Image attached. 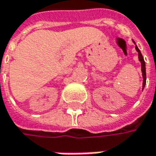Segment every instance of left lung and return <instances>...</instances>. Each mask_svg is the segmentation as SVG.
<instances>
[{"label": "left lung", "mask_w": 156, "mask_h": 156, "mask_svg": "<svg viewBox=\"0 0 156 156\" xmlns=\"http://www.w3.org/2000/svg\"><path fill=\"white\" fill-rule=\"evenodd\" d=\"M135 49L138 51V54H139V59L141 63V72H142V75H143V85H142V88L145 87V84H146V65H145L144 58L141 55V52L140 51V49L138 48V46L135 45Z\"/></svg>", "instance_id": "1"}]
</instances>
